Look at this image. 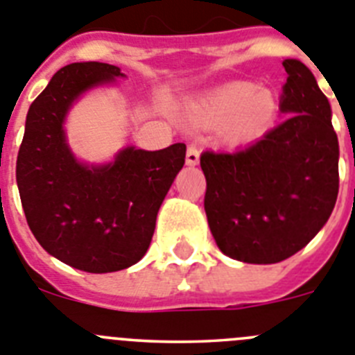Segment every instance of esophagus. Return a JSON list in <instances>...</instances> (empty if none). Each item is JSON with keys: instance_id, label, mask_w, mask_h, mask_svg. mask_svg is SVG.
I'll use <instances>...</instances> for the list:
<instances>
[{"instance_id": "34e87169", "label": "esophagus", "mask_w": 355, "mask_h": 355, "mask_svg": "<svg viewBox=\"0 0 355 355\" xmlns=\"http://www.w3.org/2000/svg\"><path fill=\"white\" fill-rule=\"evenodd\" d=\"M185 162H187V166H196L198 162H200V150H198V146H194V145L187 146Z\"/></svg>"}]
</instances>
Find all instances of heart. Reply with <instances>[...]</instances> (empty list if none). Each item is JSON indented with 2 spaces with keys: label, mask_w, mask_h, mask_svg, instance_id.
<instances>
[{
  "label": "heart",
  "mask_w": 355,
  "mask_h": 355,
  "mask_svg": "<svg viewBox=\"0 0 355 355\" xmlns=\"http://www.w3.org/2000/svg\"><path fill=\"white\" fill-rule=\"evenodd\" d=\"M277 101L267 88L254 83L235 81L200 101L191 111V118L200 125H221L228 141L242 143L254 138L272 122Z\"/></svg>",
  "instance_id": "1"
}]
</instances>
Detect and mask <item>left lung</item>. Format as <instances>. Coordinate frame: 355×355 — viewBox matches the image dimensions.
Wrapping results in <instances>:
<instances>
[{"label":"left lung","instance_id":"1","mask_svg":"<svg viewBox=\"0 0 355 355\" xmlns=\"http://www.w3.org/2000/svg\"><path fill=\"white\" fill-rule=\"evenodd\" d=\"M283 67L279 110L288 116L245 148L200 157L210 232L226 257L245 263L301 251L327 223L340 187L331 104L304 63Z\"/></svg>","mask_w":355,"mask_h":355}]
</instances>
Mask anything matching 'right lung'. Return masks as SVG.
<instances>
[{"instance_id": "add662e5", "label": "right lung", "mask_w": 355, "mask_h": 355, "mask_svg": "<svg viewBox=\"0 0 355 355\" xmlns=\"http://www.w3.org/2000/svg\"><path fill=\"white\" fill-rule=\"evenodd\" d=\"M125 78L110 63L60 69L30 106L15 177L26 221L38 244L63 263L104 274L145 257L155 219L185 162V145L127 146L106 164L78 161L65 118L83 94Z\"/></svg>"}]
</instances>
